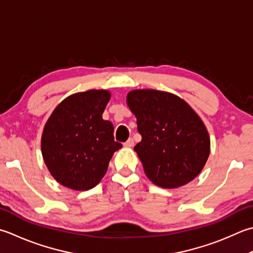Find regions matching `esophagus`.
<instances>
[{
  "label": "esophagus",
  "instance_id": "obj_1",
  "mask_svg": "<svg viewBox=\"0 0 253 253\" xmlns=\"http://www.w3.org/2000/svg\"><path fill=\"white\" fill-rule=\"evenodd\" d=\"M124 146H125L126 148L132 147L133 146V139H132V138H129V139H128L126 142H124Z\"/></svg>",
  "mask_w": 253,
  "mask_h": 253
}]
</instances>
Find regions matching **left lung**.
Listing matches in <instances>:
<instances>
[{
  "label": "left lung",
  "instance_id": "left-lung-1",
  "mask_svg": "<svg viewBox=\"0 0 253 253\" xmlns=\"http://www.w3.org/2000/svg\"><path fill=\"white\" fill-rule=\"evenodd\" d=\"M127 105L141 141L133 148L153 184L175 189L194 180L209 159L211 139L196 112L175 94L132 90Z\"/></svg>",
  "mask_w": 253,
  "mask_h": 253
}]
</instances>
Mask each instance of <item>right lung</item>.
Here are the masks:
<instances>
[{"label":"right lung","mask_w":253,"mask_h":253,"mask_svg":"<svg viewBox=\"0 0 253 253\" xmlns=\"http://www.w3.org/2000/svg\"><path fill=\"white\" fill-rule=\"evenodd\" d=\"M111 98L107 90L74 93L54 108L43 127L42 153L53 179L74 191L101 182L114 152V126L102 114Z\"/></svg>","instance_id":"right-lung-1"}]
</instances>
